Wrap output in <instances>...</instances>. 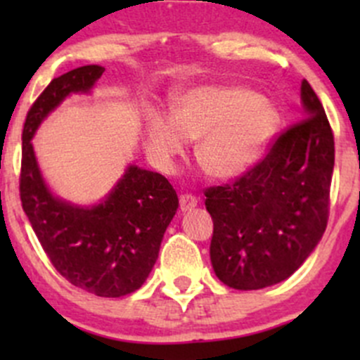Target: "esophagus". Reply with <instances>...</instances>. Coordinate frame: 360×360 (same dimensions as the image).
<instances>
[{
  "mask_svg": "<svg viewBox=\"0 0 360 360\" xmlns=\"http://www.w3.org/2000/svg\"><path fill=\"white\" fill-rule=\"evenodd\" d=\"M197 203H198L197 197H193V195L184 193V195H181V198H179V205H181V210H183V212L195 209V207H197Z\"/></svg>",
  "mask_w": 360,
  "mask_h": 360,
  "instance_id": "34e87169",
  "label": "esophagus"
}]
</instances>
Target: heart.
I'll return each mask as SVG.
<instances>
[{
	"instance_id": "obj_1",
	"label": "heart",
	"mask_w": 360,
	"mask_h": 360,
	"mask_svg": "<svg viewBox=\"0 0 360 360\" xmlns=\"http://www.w3.org/2000/svg\"><path fill=\"white\" fill-rule=\"evenodd\" d=\"M277 123V111L252 90L203 85L177 97L170 116L151 115L144 123V143L157 167L170 170L186 141L197 139L195 157L202 169L228 179L259 158Z\"/></svg>"
}]
</instances>
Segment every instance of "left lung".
I'll return each mask as SVG.
<instances>
[{"instance_id": "8db88e82", "label": "left lung", "mask_w": 360, "mask_h": 360, "mask_svg": "<svg viewBox=\"0 0 360 360\" xmlns=\"http://www.w3.org/2000/svg\"><path fill=\"white\" fill-rule=\"evenodd\" d=\"M303 120L235 183L205 190L214 221L210 263L228 288L254 291L291 277L329 217L335 137L322 103L301 82Z\"/></svg>"}]
</instances>
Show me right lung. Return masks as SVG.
<instances>
[{
	"label": "right lung",
	"mask_w": 360,
	"mask_h": 360,
	"mask_svg": "<svg viewBox=\"0 0 360 360\" xmlns=\"http://www.w3.org/2000/svg\"><path fill=\"white\" fill-rule=\"evenodd\" d=\"M104 68L82 66L53 78L34 101L22 130L20 202L50 263L66 281L96 296L120 297L141 288L155 266L179 200L162 174L127 167L103 202L60 200L46 186L31 139L71 94H89Z\"/></svg>",
	"instance_id": "obj_1"
}]
</instances>
